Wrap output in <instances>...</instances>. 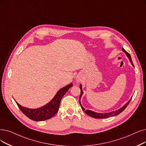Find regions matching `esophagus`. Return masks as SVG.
<instances>
[{"label": "esophagus", "instance_id": "34e87169", "mask_svg": "<svg viewBox=\"0 0 146 146\" xmlns=\"http://www.w3.org/2000/svg\"><path fill=\"white\" fill-rule=\"evenodd\" d=\"M81 81V77H80V76L77 77V78H76V81H77V83H80Z\"/></svg>", "mask_w": 146, "mask_h": 146}]
</instances>
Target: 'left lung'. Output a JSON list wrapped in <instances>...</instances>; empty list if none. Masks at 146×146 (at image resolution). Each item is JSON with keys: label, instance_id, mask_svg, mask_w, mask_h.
Masks as SVG:
<instances>
[{"label": "left lung", "instance_id": "obj_1", "mask_svg": "<svg viewBox=\"0 0 146 146\" xmlns=\"http://www.w3.org/2000/svg\"><path fill=\"white\" fill-rule=\"evenodd\" d=\"M122 50H123V51H124L125 53H126V56H127V57L129 58V60L131 63V64L132 65H133V64L132 63V59H131V55L127 53V52L124 49V48H122ZM80 90H81V94H80V98H79V102H80V106L81 107V108H82V110L83 111H84V112L87 114H88L89 115H90V117H92L93 118H96V119H106V118H108V117H112V116H114V115H118L120 113H121L127 107V106H128V104H129L130 101H131V100L128 101L125 106L123 107H122L121 108L119 109L118 110H116V111H112V112H110V113H95V112H93L92 111H90V110H85V109L82 107V106H81V102H80V99H81V96H82L83 95V90H82V87H81V85L80 86Z\"/></svg>", "mask_w": 146, "mask_h": 146}]
</instances>
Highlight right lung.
<instances>
[{
    "mask_svg": "<svg viewBox=\"0 0 146 146\" xmlns=\"http://www.w3.org/2000/svg\"><path fill=\"white\" fill-rule=\"evenodd\" d=\"M72 86L71 83L57 92L56 95L48 104L38 109H30L21 106L17 102V104L23 113L28 118L35 121H43L49 119L54 116L58 111L62 97Z\"/></svg>",
    "mask_w": 146,
    "mask_h": 146,
    "instance_id": "obj_1",
    "label": "right lung"
}]
</instances>
